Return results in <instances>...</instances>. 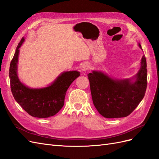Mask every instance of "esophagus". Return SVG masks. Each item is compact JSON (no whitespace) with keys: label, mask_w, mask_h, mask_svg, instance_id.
<instances>
[{"label":"esophagus","mask_w":159,"mask_h":159,"mask_svg":"<svg viewBox=\"0 0 159 159\" xmlns=\"http://www.w3.org/2000/svg\"><path fill=\"white\" fill-rule=\"evenodd\" d=\"M89 69V66L87 64H83L82 66V70L83 71H86Z\"/></svg>","instance_id":"esophagus-1"}]
</instances>
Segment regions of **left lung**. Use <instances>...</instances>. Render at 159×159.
<instances>
[{"mask_svg":"<svg viewBox=\"0 0 159 159\" xmlns=\"http://www.w3.org/2000/svg\"><path fill=\"white\" fill-rule=\"evenodd\" d=\"M138 46L142 49L141 45ZM145 56L141 59L140 70L132 79L117 80L100 71L87 75L93 104L106 118L129 116L144 98L147 87V69Z\"/></svg>","mask_w":159,"mask_h":159,"instance_id":"left-lung-1","label":"left lung"}]
</instances>
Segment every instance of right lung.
I'll use <instances>...</instances> for the list:
<instances>
[{"mask_svg": "<svg viewBox=\"0 0 159 159\" xmlns=\"http://www.w3.org/2000/svg\"><path fill=\"white\" fill-rule=\"evenodd\" d=\"M24 40L23 38L19 43L10 64L11 92L15 101L30 116L39 118L53 116L62 108L68 87L80 73L76 70L64 72L47 87L31 89L26 87L19 80L17 76L19 48Z\"/></svg>", "mask_w": 159, "mask_h": 159, "instance_id": "right-lung-1", "label": "right lung"}]
</instances>
